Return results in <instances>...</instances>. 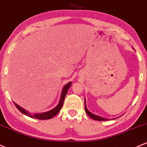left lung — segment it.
I'll use <instances>...</instances> for the list:
<instances>
[{
    "mask_svg": "<svg viewBox=\"0 0 147 147\" xmlns=\"http://www.w3.org/2000/svg\"><path fill=\"white\" fill-rule=\"evenodd\" d=\"M85 102V110H86V113H87V115L89 116V117H91L92 119H95V120H98V121H106V120H107V119L103 118V117H100V116L96 115L93 114V113H90V112H89L88 110L87 107H86V100H85V102Z\"/></svg>",
    "mask_w": 147,
    "mask_h": 147,
    "instance_id": "obj_1",
    "label": "left lung"
}]
</instances>
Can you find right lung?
<instances>
[{
  "instance_id": "add662e5",
  "label": "right lung",
  "mask_w": 147,
  "mask_h": 147,
  "mask_svg": "<svg viewBox=\"0 0 147 147\" xmlns=\"http://www.w3.org/2000/svg\"><path fill=\"white\" fill-rule=\"evenodd\" d=\"M71 86V82L68 83L66 86H64L63 87L62 91H61V98H60V100L59 102L58 105L57 107H54V109L52 110H49V111L46 112V113H40V114H35V115H31L27 112L26 110H24L23 108H22L21 107H20L18 104H16V102H14L15 105H16V107L22 113H23L24 115H25L29 116L30 117H32V118H36V119H49L54 117V116L56 115L57 114H58L59 112L61 110V107L63 106V101H64V98L66 97V93H67L68 90L70 88V86Z\"/></svg>"
}]
</instances>
